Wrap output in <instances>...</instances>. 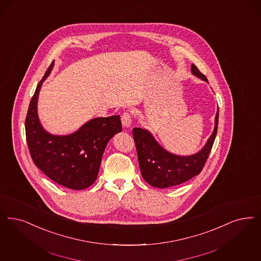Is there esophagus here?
Instances as JSON below:
<instances>
[{
  "label": "esophagus",
  "mask_w": 261,
  "mask_h": 261,
  "mask_svg": "<svg viewBox=\"0 0 261 261\" xmlns=\"http://www.w3.org/2000/svg\"><path fill=\"white\" fill-rule=\"evenodd\" d=\"M121 122H122V125L126 128L130 127L132 123V115L129 112H125L123 113V115H121Z\"/></svg>",
  "instance_id": "obj_1"
}]
</instances>
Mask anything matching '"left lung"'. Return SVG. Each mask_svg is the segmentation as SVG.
<instances>
[{
	"label": "left lung",
	"instance_id": "obj_1",
	"mask_svg": "<svg viewBox=\"0 0 261 261\" xmlns=\"http://www.w3.org/2000/svg\"><path fill=\"white\" fill-rule=\"evenodd\" d=\"M191 73L208 83L207 77L191 65ZM219 124V110L215 118V128L203 148L191 155L181 156L169 152L157 143L146 129L135 127L133 138L142 176L151 187L166 188L180 185L200 174L214 145Z\"/></svg>",
	"mask_w": 261,
	"mask_h": 261
}]
</instances>
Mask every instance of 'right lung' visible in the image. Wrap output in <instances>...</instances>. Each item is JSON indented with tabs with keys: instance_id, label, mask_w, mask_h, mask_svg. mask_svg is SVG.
I'll use <instances>...</instances> for the list:
<instances>
[{
	"instance_id": "1",
	"label": "right lung",
	"mask_w": 261,
	"mask_h": 261,
	"mask_svg": "<svg viewBox=\"0 0 261 261\" xmlns=\"http://www.w3.org/2000/svg\"><path fill=\"white\" fill-rule=\"evenodd\" d=\"M51 63L32 97L25 120L26 140L35 165L53 181L82 190L96 180L108 142L121 131L119 115L97 117L70 135H53L43 129L38 116V98Z\"/></svg>"
}]
</instances>
